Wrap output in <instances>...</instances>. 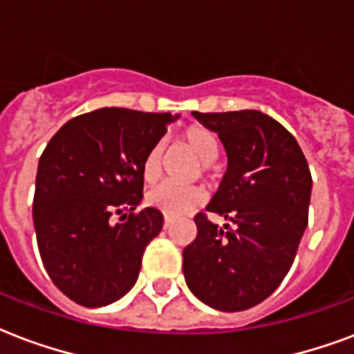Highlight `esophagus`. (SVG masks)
<instances>
[{"label": "esophagus", "mask_w": 354, "mask_h": 354, "mask_svg": "<svg viewBox=\"0 0 354 354\" xmlns=\"http://www.w3.org/2000/svg\"><path fill=\"white\" fill-rule=\"evenodd\" d=\"M169 225H171V218L166 216V218H164V229H169Z\"/></svg>", "instance_id": "1"}]
</instances>
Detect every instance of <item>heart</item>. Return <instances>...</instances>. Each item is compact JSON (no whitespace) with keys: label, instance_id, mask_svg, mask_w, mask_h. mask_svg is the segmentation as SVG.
Wrapping results in <instances>:
<instances>
[{"label":"heart","instance_id":"b5f03b06","mask_svg":"<svg viewBox=\"0 0 354 354\" xmlns=\"http://www.w3.org/2000/svg\"><path fill=\"white\" fill-rule=\"evenodd\" d=\"M183 144L190 149L199 162L208 166L218 157V142L214 134L205 127H190L183 133ZM162 171V144L155 146L146 153L142 162V175L146 183H155ZM205 201V194L199 188H185L177 185H158L147 194V203L153 208H158L164 216H185L194 212L197 207H201Z\"/></svg>","mask_w":354,"mask_h":354}]
</instances>
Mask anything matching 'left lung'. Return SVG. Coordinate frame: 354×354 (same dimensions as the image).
I'll return each mask as SVG.
<instances>
[{
  "mask_svg": "<svg viewBox=\"0 0 354 354\" xmlns=\"http://www.w3.org/2000/svg\"><path fill=\"white\" fill-rule=\"evenodd\" d=\"M218 134L227 171L207 210L194 218L196 240L183 251V271L197 299L216 310H248L286 277L308 225L312 177L297 140L260 111L192 112Z\"/></svg>",
  "mask_w": 354,
  "mask_h": 354,
  "instance_id": "8db88e82",
  "label": "left lung"
}]
</instances>
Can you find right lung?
<instances>
[{"label": "right lung", "mask_w": 354, "mask_h": 354, "mask_svg": "<svg viewBox=\"0 0 354 354\" xmlns=\"http://www.w3.org/2000/svg\"><path fill=\"white\" fill-rule=\"evenodd\" d=\"M177 118L97 109L64 123L44 149L32 203L38 249L55 286L79 305H111L138 279L142 254L164 223L157 208L133 214L142 162Z\"/></svg>", "instance_id": "obj_1"}]
</instances>
